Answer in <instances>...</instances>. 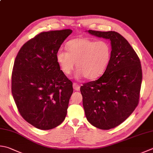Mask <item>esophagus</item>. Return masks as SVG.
<instances>
[{
  "label": "esophagus",
  "instance_id": "1",
  "mask_svg": "<svg viewBox=\"0 0 153 153\" xmlns=\"http://www.w3.org/2000/svg\"><path fill=\"white\" fill-rule=\"evenodd\" d=\"M73 88L74 90L76 91H79L80 89V86L77 84V83H73Z\"/></svg>",
  "mask_w": 153,
  "mask_h": 153
}]
</instances>
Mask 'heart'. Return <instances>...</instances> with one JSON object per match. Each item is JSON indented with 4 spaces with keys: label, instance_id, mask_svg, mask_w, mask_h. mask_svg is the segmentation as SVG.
Here are the masks:
<instances>
[{
    "label": "heart",
    "instance_id": "1",
    "mask_svg": "<svg viewBox=\"0 0 153 153\" xmlns=\"http://www.w3.org/2000/svg\"><path fill=\"white\" fill-rule=\"evenodd\" d=\"M66 48L68 52L59 49L56 53V61L65 75L71 74L76 62V78L95 79L108 66L111 48L107 42L76 38L68 42Z\"/></svg>",
    "mask_w": 153,
    "mask_h": 153
}]
</instances>
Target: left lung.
Segmentation results:
<instances>
[{"mask_svg": "<svg viewBox=\"0 0 153 153\" xmlns=\"http://www.w3.org/2000/svg\"><path fill=\"white\" fill-rule=\"evenodd\" d=\"M87 32L111 42V59L104 74L80 88L88 121L95 127L108 130L126 120L138 105L141 65L136 52L120 34L115 31Z\"/></svg>", "mask_w": 153, "mask_h": 153, "instance_id": "obj_1", "label": "left lung"}]
</instances>
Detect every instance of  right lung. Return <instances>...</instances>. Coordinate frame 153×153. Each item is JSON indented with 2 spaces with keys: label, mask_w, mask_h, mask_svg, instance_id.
Returning <instances> with one entry per match:
<instances>
[{
  "label": "right lung",
  "mask_w": 153,
  "mask_h": 153,
  "mask_svg": "<svg viewBox=\"0 0 153 153\" xmlns=\"http://www.w3.org/2000/svg\"><path fill=\"white\" fill-rule=\"evenodd\" d=\"M71 33L42 32L24 44L15 59L12 94L20 115L39 129L55 128L66 116L72 82L60 70L56 53Z\"/></svg>",
  "instance_id": "1"
}]
</instances>
